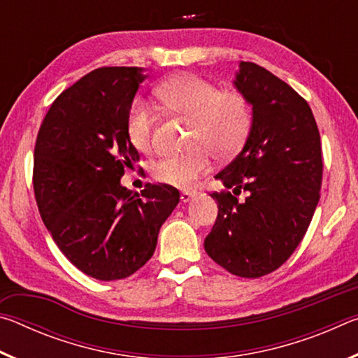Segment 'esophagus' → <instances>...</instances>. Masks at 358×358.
<instances>
[{"label": "esophagus", "mask_w": 358, "mask_h": 358, "mask_svg": "<svg viewBox=\"0 0 358 358\" xmlns=\"http://www.w3.org/2000/svg\"><path fill=\"white\" fill-rule=\"evenodd\" d=\"M196 196V192L194 191H187V189H183L180 192V199H181V202H187V201H191V199Z\"/></svg>", "instance_id": "esophagus-1"}]
</instances>
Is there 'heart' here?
I'll use <instances>...</instances> for the list:
<instances>
[{
	"instance_id": "b5f03b06",
	"label": "heart",
	"mask_w": 358,
	"mask_h": 358,
	"mask_svg": "<svg viewBox=\"0 0 358 358\" xmlns=\"http://www.w3.org/2000/svg\"><path fill=\"white\" fill-rule=\"evenodd\" d=\"M156 98L169 110L191 118V150L180 156L157 161L153 177L162 185L189 187L208 172L211 153L230 157L243 147L252 126V110L238 90H220L213 82L196 74L172 77L156 88ZM126 136L137 150L153 151V115L145 102L136 101L126 117Z\"/></svg>"
}]
</instances>
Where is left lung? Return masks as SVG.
<instances>
[{"label":"left lung","mask_w":358,"mask_h":358,"mask_svg":"<svg viewBox=\"0 0 358 358\" xmlns=\"http://www.w3.org/2000/svg\"><path fill=\"white\" fill-rule=\"evenodd\" d=\"M235 85L252 104V126L243 150L216 175L227 189L210 192L217 216L203 246L229 273L260 278L292 256L310 227L322 147L311 107L280 77L241 62Z\"/></svg>","instance_id":"left-lung-1"}]
</instances>
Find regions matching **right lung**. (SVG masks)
I'll return each instance as SVG.
<instances>
[{
  "mask_svg": "<svg viewBox=\"0 0 358 358\" xmlns=\"http://www.w3.org/2000/svg\"><path fill=\"white\" fill-rule=\"evenodd\" d=\"M145 76L98 68L52 102L34 145L33 187L42 221L62 252L99 281L128 278L148 262L180 201L173 186L120 185L141 156L126 117Z\"/></svg>",
  "mask_w": 358,
  "mask_h": 358,
  "instance_id": "add662e5",
  "label": "right lung"
}]
</instances>
